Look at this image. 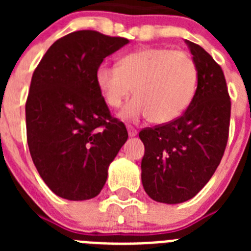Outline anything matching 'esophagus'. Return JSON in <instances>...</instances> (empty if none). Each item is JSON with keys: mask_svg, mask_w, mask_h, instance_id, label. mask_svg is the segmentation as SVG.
Returning a JSON list of instances; mask_svg holds the SVG:
<instances>
[{"mask_svg": "<svg viewBox=\"0 0 251 251\" xmlns=\"http://www.w3.org/2000/svg\"><path fill=\"white\" fill-rule=\"evenodd\" d=\"M127 130L129 137H136L137 136V130L132 127V126H127Z\"/></svg>", "mask_w": 251, "mask_h": 251, "instance_id": "34e87169", "label": "esophagus"}]
</instances>
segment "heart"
<instances>
[{
	"mask_svg": "<svg viewBox=\"0 0 251 251\" xmlns=\"http://www.w3.org/2000/svg\"><path fill=\"white\" fill-rule=\"evenodd\" d=\"M95 84L110 108H118L133 88L136 97L122 109V119L136 122L150 117L153 123H168L191 103L197 68L182 51L145 48L123 56L117 66H99Z\"/></svg>",
	"mask_w": 251,
	"mask_h": 251,
	"instance_id": "b5f03b06",
	"label": "heart"
}]
</instances>
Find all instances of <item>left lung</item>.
I'll use <instances>...</instances> for the list:
<instances>
[{"mask_svg":"<svg viewBox=\"0 0 251 251\" xmlns=\"http://www.w3.org/2000/svg\"><path fill=\"white\" fill-rule=\"evenodd\" d=\"M197 68V88L179 118L139 132L145 145L142 185L152 200L181 203L215 174L229 136L231 103L221 68L200 45L185 40Z\"/></svg>","mask_w":251,"mask_h":251,"instance_id":"obj_1","label":"left lung"}]
</instances>
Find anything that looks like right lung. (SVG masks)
<instances>
[{"mask_svg": "<svg viewBox=\"0 0 251 251\" xmlns=\"http://www.w3.org/2000/svg\"><path fill=\"white\" fill-rule=\"evenodd\" d=\"M128 43L75 31L49 48L32 75L26 101L28 150L44 182L65 200L98 196L128 139L95 84L103 60Z\"/></svg>", "mask_w": 251, "mask_h": 251, "instance_id": "right-lung-1", "label": "right lung"}]
</instances>
